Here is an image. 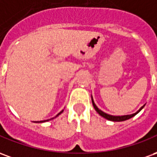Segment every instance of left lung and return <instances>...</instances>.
<instances>
[{
	"label": "left lung",
	"mask_w": 157,
	"mask_h": 157,
	"mask_svg": "<svg viewBox=\"0 0 157 157\" xmlns=\"http://www.w3.org/2000/svg\"><path fill=\"white\" fill-rule=\"evenodd\" d=\"M92 105L94 107V109L100 115L103 117V118H105L106 119H108V120H110V121H113V122H121V121H125V120H127V119H129V118H131L132 117H134L135 115H136L137 113H138L140 110H141L143 108H144V106H142L140 109H139L138 111L135 113H133V114H129V115H123V116H113L110 115V114H108V113H105L104 112H102V110H100V109L96 106V104L94 103V101H93V99H92Z\"/></svg>",
	"instance_id": "1"
}]
</instances>
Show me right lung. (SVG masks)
<instances>
[{"mask_svg":"<svg viewBox=\"0 0 157 157\" xmlns=\"http://www.w3.org/2000/svg\"><path fill=\"white\" fill-rule=\"evenodd\" d=\"M63 111H64V110H62L61 112H60V113H59L58 114H57V115L55 116V118H56V117H57V116H59V114H60V113H63ZM53 118H51V119H53ZM48 120H50V119H47V120H43V121H37V122H36V123H43V122L48 121Z\"/></svg>","mask_w":157,"mask_h":157,"instance_id":"right-lung-1","label":"right lung"}]
</instances>
